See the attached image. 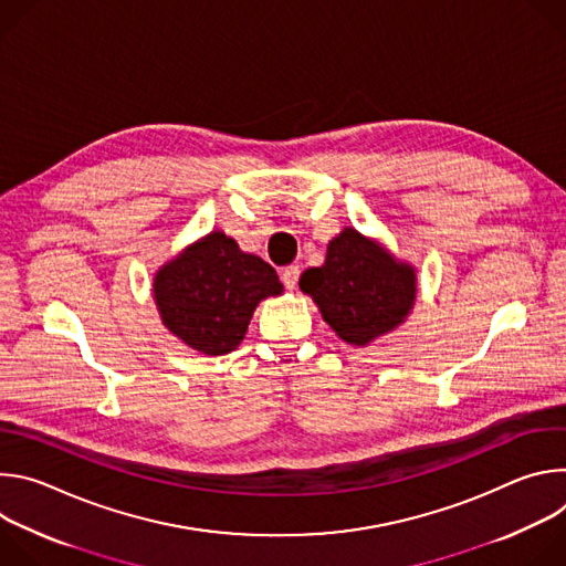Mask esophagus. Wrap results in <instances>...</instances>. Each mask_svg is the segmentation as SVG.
<instances>
[{"label": "esophagus", "mask_w": 566, "mask_h": 566, "mask_svg": "<svg viewBox=\"0 0 566 566\" xmlns=\"http://www.w3.org/2000/svg\"><path fill=\"white\" fill-rule=\"evenodd\" d=\"M297 280H300V266L297 264H291V266L282 269V282H284L286 289H295Z\"/></svg>", "instance_id": "esophagus-1"}]
</instances>
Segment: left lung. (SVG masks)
Wrapping results in <instances>:
<instances>
[{
    "mask_svg": "<svg viewBox=\"0 0 566 566\" xmlns=\"http://www.w3.org/2000/svg\"><path fill=\"white\" fill-rule=\"evenodd\" d=\"M300 289L345 343L367 345L410 313L417 275L358 230L345 228L329 241L325 264L302 273Z\"/></svg>",
    "mask_w": 566,
    "mask_h": 566,
    "instance_id": "1",
    "label": "left lung"
}]
</instances>
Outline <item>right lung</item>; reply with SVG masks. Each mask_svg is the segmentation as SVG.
I'll return each mask as SVG.
<instances>
[{
  "label": "right lung",
  "mask_w": 566,
  "mask_h": 566,
  "mask_svg": "<svg viewBox=\"0 0 566 566\" xmlns=\"http://www.w3.org/2000/svg\"><path fill=\"white\" fill-rule=\"evenodd\" d=\"M271 264L241 253L234 239L210 232L154 277V297L164 325L208 356L232 352L251 325L260 300L280 295Z\"/></svg>",
  "instance_id": "add662e5"
}]
</instances>
